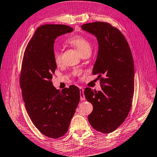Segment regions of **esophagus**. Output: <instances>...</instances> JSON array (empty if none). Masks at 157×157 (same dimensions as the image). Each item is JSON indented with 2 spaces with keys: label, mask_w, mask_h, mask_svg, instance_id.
Here are the masks:
<instances>
[{
  "label": "esophagus",
  "mask_w": 157,
  "mask_h": 157,
  "mask_svg": "<svg viewBox=\"0 0 157 157\" xmlns=\"http://www.w3.org/2000/svg\"><path fill=\"white\" fill-rule=\"evenodd\" d=\"M79 91H80V100H85V96L84 94V89L82 87H79Z\"/></svg>",
  "instance_id": "1"
}]
</instances>
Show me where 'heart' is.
<instances>
[{
  "label": "heart",
  "mask_w": 157,
  "mask_h": 157,
  "mask_svg": "<svg viewBox=\"0 0 157 157\" xmlns=\"http://www.w3.org/2000/svg\"><path fill=\"white\" fill-rule=\"evenodd\" d=\"M68 42L78 50V51L82 55V53L87 51H91V44L86 38L82 36H75L68 39ZM54 59L57 64L61 63L62 61V55L59 50L55 49L53 52Z\"/></svg>",
  "instance_id": "b5f03b06"
}]
</instances>
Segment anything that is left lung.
<instances>
[{
    "instance_id": "8db88e82",
    "label": "left lung",
    "mask_w": 157,
    "mask_h": 157,
    "mask_svg": "<svg viewBox=\"0 0 157 157\" xmlns=\"http://www.w3.org/2000/svg\"><path fill=\"white\" fill-rule=\"evenodd\" d=\"M82 28L97 39L98 51L93 74H98L102 88L98 91L91 88L84 90L85 97L94 107L89 122L95 130L108 134L123 123L131 109L134 60L123 34L109 23H86Z\"/></svg>"
}]
</instances>
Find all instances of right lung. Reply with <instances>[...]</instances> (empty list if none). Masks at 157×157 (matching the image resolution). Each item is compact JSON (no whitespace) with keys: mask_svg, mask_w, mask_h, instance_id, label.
<instances>
[{"mask_svg":"<svg viewBox=\"0 0 157 157\" xmlns=\"http://www.w3.org/2000/svg\"><path fill=\"white\" fill-rule=\"evenodd\" d=\"M73 30L66 25L39 27L26 47L21 67L20 85L25 109L34 126L53 139L67 132L80 97L78 87L72 85L61 91L51 82L57 68L53 56L55 39Z\"/></svg>","mask_w":157,"mask_h":157,"instance_id":"right-lung-1","label":"right lung"}]
</instances>
